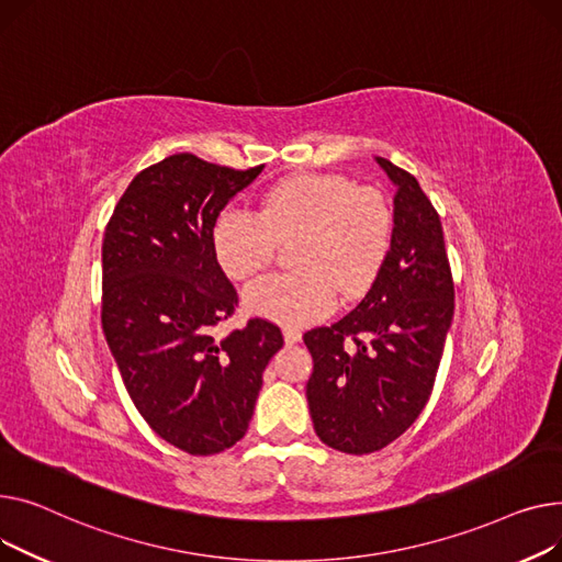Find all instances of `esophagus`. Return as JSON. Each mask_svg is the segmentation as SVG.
Segmentation results:
<instances>
[{
    "label": "esophagus",
    "instance_id": "1",
    "mask_svg": "<svg viewBox=\"0 0 562 562\" xmlns=\"http://www.w3.org/2000/svg\"><path fill=\"white\" fill-rule=\"evenodd\" d=\"M283 340H285V345H296L302 340V334L296 331V328H285L283 331Z\"/></svg>",
    "mask_w": 562,
    "mask_h": 562
}]
</instances>
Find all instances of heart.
Returning <instances> with one entry per match:
<instances>
[{
  "instance_id": "heart-1",
  "label": "heart",
  "mask_w": 562,
  "mask_h": 562,
  "mask_svg": "<svg viewBox=\"0 0 562 562\" xmlns=\"http://www.w3.org/2000/svg\"><path fill=\"white\" fill-rule=\"evenodd\" d=\"M392 209L381 190L340 175H300L277 183L254 213L224 209L213 224V249L226 277L245 281L266 270L279 243L302 238L296 274H270L245 288L254 315L304 326L366 292L392 245Z\"/></svg>"
}]
</instances>
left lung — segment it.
Listing matches in <instances>:
<instances>
[{"label": "left lung", "instance_id": "8db88e82", "mask_svg": "<svg viewBox=\"0 0 562 562\" xmlns=\"http://www.w3.org/2000/svg\"><path fill=\"white\" fill-rule=\"evenodd\" d=\"M394 192L387 258L362 302L331 326L311 328L306 400L319 440L372 453L424 411L453 317V279L440 215L417 179L376 158Z\"/></svg>", "mask_w": 562, "mask_h": 562}]
</instances>
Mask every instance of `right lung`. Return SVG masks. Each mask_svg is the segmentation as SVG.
Listing matches in <instances>:
<instances>
[{
	"mask_svg": "<svg viewBox=\"0 0 562 562\" xmlns=\"http://www.w3.org/2000/svg\"><path fill=\"white\" fill-rule=\"evenodd\" d=\"M260 170L168 156L134 177L106 224V342L151 431L192 456L220 453L245 436L262 370L283 347L281 328L260 317L213 336L238 308L215 258L213 224Z\"/></svg>",
	"mask_w": 562,
	"mask_h": 562,
	"instance_id": "add662e5",
	"label": "right lung"
}]
</instances>
